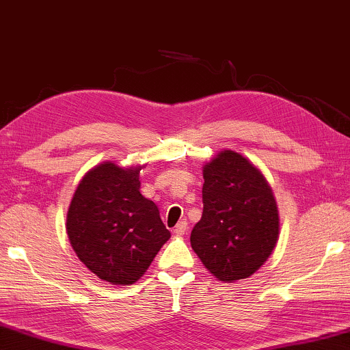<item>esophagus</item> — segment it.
Listing matches in <instances>:
<instances>
[{
	"label": "esophagus",
	"mask_w": 350,
	"mask_h": 350,
	"mask_svg": "<svg viewBox=\"0 0 350 350\" xmlns=\"http://www.w3.org/2000/svg\"><path fill=\"white\" fill-rule=\"evenodd\" d=\"M186 231H187V221L186 220L180 221L178 225L174 228V232L176 234V236H183V234H186Z\"/></svg>",
	"instance_id": "esophagus-1"
}]
</instances>
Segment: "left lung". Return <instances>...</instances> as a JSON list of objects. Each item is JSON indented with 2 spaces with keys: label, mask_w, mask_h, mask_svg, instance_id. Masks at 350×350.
I'll use <instances>...</instances> for the list:
<instances>
[{
  "label": "left lung",
  "mask_w": 350,
  "mask_h": 350,
  "mask_svg": "<svg viewBox=\"0 0 350 350\" xmlns=\"http://www.w3.org/2000/svg\"><path fill=\"white\" fill-rule=\"evenodd\" d=\"M203 178V214L191 232L192 250L223 282L250 278L279 236L271 187L259 169L232 150L206 164Z\"/></svg>",
  "instance_id": "obj_1"
}]
</instances>
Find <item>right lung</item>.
Returning a JSON list of instances; mask_svg holds the SVG:
<instances>
[{
	"label": "right lung",
	"mask_w": 350,
	"mask_h": 350,
	"mask_svg": "<svg viewBox=\"0 0 350 350\" xmlns=\"http://www.w3.org/2000/svg\"><path fill=\"white\" fill-rule=\"evenodd\" d=\"M141 167L104 163L79 183L66 231L72 250L97 278L136 282L170 237L152 200L139 192Z\"/></svg>",
	"instance_id": "right-lung-1"
}]
</instances>
